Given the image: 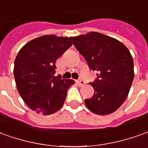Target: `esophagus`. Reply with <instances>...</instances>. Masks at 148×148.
<instances>
[{
  "label": "esophagus",
  "mask_w": 148,
  "mask_h": 148,
  "mask_svg": "<svg viewBox=\"0 0 148 148\" xmlns=\"http://www.w3.org/2000/svg\"><path fill=\"white\" fill-rule=\"evenodd\" d=\"M76 83L79 84L80 86H83V85H84V84H85V82H84V80H78L76 81Z\"/></svg>",
  "instance_id": "1"
}]
</instances>
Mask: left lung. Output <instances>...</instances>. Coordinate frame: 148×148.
Segmentation results:
<instances>
[{"label":"left lung","instance_id":"8db88e82","mask_svg":"<svg viewBox=\"0 0 148 148\" xmlns=\"http://www.w3.org/2000/svg\"><path fill=\"white\" fill-rule=\"evenodd\" d=\"M72 39L89 68L97 72L90 84L94 94L84 100L86 106L96 114L114 113L125 101L134 79V62L129 50L119 40L97 32Z\"/></svg>","mask_w":148,"mask_h":148}]
</instances>
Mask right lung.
Wrapping results in <instances>:
<instances>
[{
  "label": "right lung",
  "mask_w": 148,
  "mask_h": 148,
  "mask_svg": "<svg viewBox=\"0 0 148 148\" xmlns=\"http://www.w3.org/2000/svg\"><path fill=\"white\" fill-rule=\"evenodd\" d=\"M72 45V38L44 35L29 41L14 62L17 88L25 103L38 114H52L64 104L72 80L55 76L56 62Z\"/></svg>",
  "instance_id": "add662e5"
}]
</instances>
